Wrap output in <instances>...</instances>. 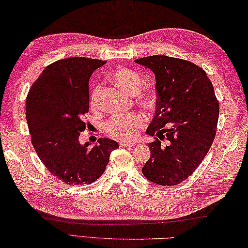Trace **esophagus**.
I'll use <instances>...</instances> for the list:
<instances>
[{
	"label": "esophagus",
	"instance_id": "34e87169",
	"mask_svg": "<svg viewBox=\"0 0 248 248\" xmlns=\"http://www.w3.org/2000/svg\"><path fill=\"white\" fill-rule=\"evenodd\" d=\"M120 145L121 146H125V148H129V146L136 145V142H128V141H121Z\"/></svg>",
	"mask_w": 248,
	"mask_h": 248
}]
</instances>
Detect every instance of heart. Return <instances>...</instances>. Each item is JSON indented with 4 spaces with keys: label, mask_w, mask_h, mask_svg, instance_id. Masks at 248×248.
<instances>
[{
    "label": "heart",
    "mask_w": 248,
    "mask_h": 248,
    "mask_svg": "<svg viewBox=\"0 0 248 248\" xmlns=\"http://www.w3.org/2000/svg\"><path fill=\"white\" fill-rule=\"evenodd\" d=\"M109 77L117 87L123 90L126 94L136 95L138 93L139 103L143 107L153 105L154 98L151 93H139L142 85V77L135 70L126 67H118L110 73ZM100 96V87H95L90 96V105L93 109L97 108ZM144 125V118L139 113H127L110 118L105 124V130L108 135L117 139H134L139 128Z\"/></svg>",
    "instance_id": "b5f03b06"
}]
</instances>
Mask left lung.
I'll return each mask as SVG.
<instances>
[{
  "mask_svg": "<svg viewBox=\"0 0 248 248\" xmlns=\"http://www.w3.org/2000/svg\"><path fill=\"white\" fill-rule=\"evenodd\" d=\"M136 63L152 70L156 80V111L145 133L166 139L149 143L151 157L142 173L155 184L171 186L193 174L211 148L219 105L203 69L189 61L152 55Z\"/></svg>",
  "mask_w": 248,
  "mask_h": 248,
  "instance_id": "left-lung-1",
  "label": "left lung"
}]
</instances>
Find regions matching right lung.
Wrapping results in <instances>:
<instances>
[{
	"mask_svg": "<svg viewBox=\"0 0 248 248\" xmlns=\"http://www.w3.org/2000/svg\"><path fill=\"white\" fill-rule=\"evenodd\" d=\"M106 61L74 57L43 70L29 91L25 111L32 144L50 173L68 185L91 184L104 173L117 141L79 142L89 111V80Z\"/></svg>",
	"mask_w": 248,
	"mask_h": 248,
	"instance_id": "obj_1",
	"label": "right lung"
}]
</instances>
